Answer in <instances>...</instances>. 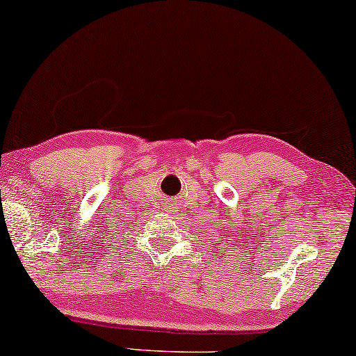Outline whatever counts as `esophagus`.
<instances>
[{
  "mask_svg": "<svg viewBox=\"0 0 356 356\" xmlns=\"http://www.w3.org/2000/svg\"><path fill=\"white\" fill-rule=\"evenodd\" d=\"M165 210H167V211H170V213H172V211H177V210H178V200H177V199H173V197H172V199L167 202Z\"/></svg>",
  "mask_w": 356,
  "mask_h": 356,
  "instance_id": "esophagus-1",
  "label": "esophagus"
}]
</instances>
